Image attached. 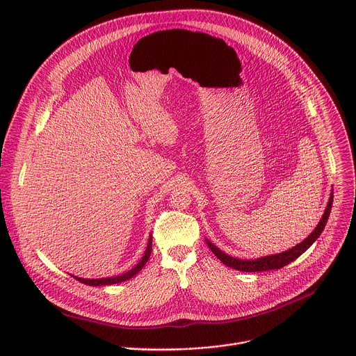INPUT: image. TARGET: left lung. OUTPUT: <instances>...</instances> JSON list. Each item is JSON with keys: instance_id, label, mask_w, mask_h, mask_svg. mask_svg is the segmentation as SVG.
Masks as SVG:
<instances>
[{"instance_id": "8db88e82", "label": "left lung", "mask_w": 356, "mask_h": 356, "mask_svg": "<svg viewBox=\"0 0 356 356\" xmlns=\"http://www.w3.org/2000/svg\"><path fill=\"white\" fill-rule=\"evenodd\" d=\"M332 193H331V197L328 200V204H327V209L324 211V216L321 217L318 225L316 227V229L304 239L301 243L293 246L291 249L289 250H284L282 253H276V255H270V257H264V258H258V259H253V261H243V259H236V258H232L229 255H227V253H224L221 249H218L214 243H211L209 239H206L209 248L213 250L214 255L227 266L232 268V269H236V270H241V272H266V270H273V269H282L283 266L289 265L290 262L296 261L301 253L306 252L313 243L314 241L321 235V232L324 231L325 228V224L328 221V217H330V213H331V207H332Z\"/></svg>"}]
</instances>
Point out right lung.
<instances>
[{"label": "right lung", "instance_id": "right-lung-1", "mask_svg": "<svg viewBox=\"0 0 356 356\" xmlns=\"http://www.w3.org/2000/svg\"><path fill=\"white\" fill-rule=\"evenodd\" d=\"M152 253V235L149 236V241H147V246H146V250L143 253L142 259L136 264V266H134L131 270H128L127 273L124 275H120V276H114V277H103V279H81V277H77V276H73L76 280L84 283V284H88V286H108V284H115V283H121V282H125V280H129L131 277H134L136 273H139V270H142V268L145 266V264L147 262L149 257Z\"/></svg>", "mask_w": 356, "mask_h": 356}]
</instances>
